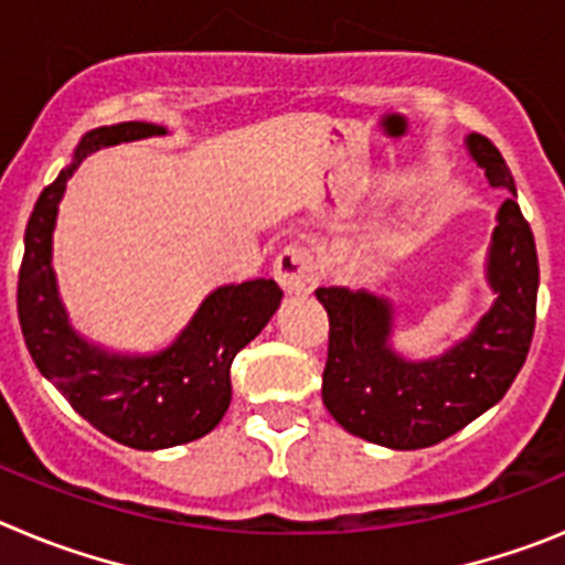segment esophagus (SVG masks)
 Instances as JSON below:
<instances>
[{
  "mask_svg": "<svg viewBox=\"0 0 565 565\" xmlns=\"http://www.w3.org/2000/svg\"><path fill=\"white\" fill-rule=\"evenodd\" d=\"M274 274H277L279 286L291 294H308L317 286L319 271L317 259L306 246H286L274 259Z\"/></svg>",
  "mask_w": 565,
  "mask_h": 565,
  "instance_id": "34e87169",
  "label": "esophagus"
}]
</instances>
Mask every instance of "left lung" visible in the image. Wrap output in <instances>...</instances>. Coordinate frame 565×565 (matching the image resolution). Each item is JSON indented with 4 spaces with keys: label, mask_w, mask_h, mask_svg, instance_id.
Wrapping results in <instances>:
<instances>
[{
    "label": "left lung",
    "mask_w": 565,
    "mask_h": 565,
    "mask_svg": "<svg viewBox=\"0 0 565 565\" xmlns=\"http://www.w3.org/2000/svg\"><path fill=\"white\" fill-rule=\"evenodd\" d=\"M467 143L489 183L512 192L489 248V286L498 299L472 337L433 362H404L387 348V302L364 291L317 288L328 311L322 402L344 430L391 450L433 447L501 402L535 337L541 266L515 181L489 138L472 132Z\"/></svg>",
    "instance_id": "8db88e82"
}]
</instances>
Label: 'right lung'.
I'll return each instance as SVG.
<instances>
[{
    "mask_svg": "<svg viewBox=\"0 0 565 565\" xmlns=\"http://www.w3.org/2000/svg\"><path fill=\"white\" fill-rule=\"evenodd\" d=\"M167 129L147 121L98 127L82 138L76 158L39 194L19 268V326L30 356L82 418L132 450H163L212 433L232 402V362L277 311L282 288L248 279L209 294L186 331L158 356H115L70 331L50 268V237L67 178L109 143Z\"/></svg>",
    "mask_w": 565,
    "mask_h": 565,
    "instance_id": "obj_1",
    "label": "right lung"
}]
</instances>
